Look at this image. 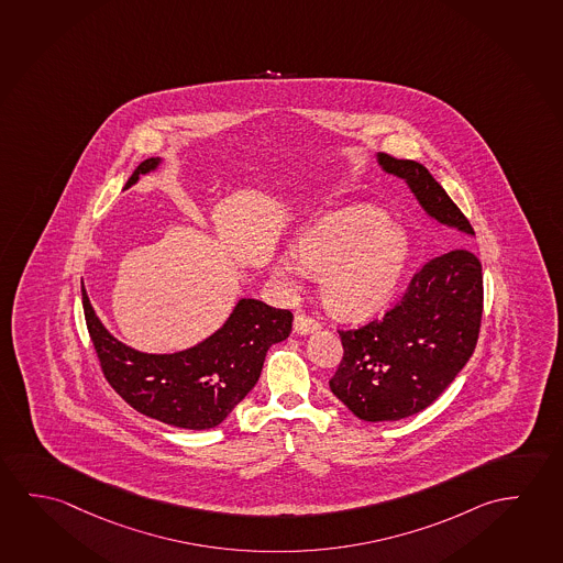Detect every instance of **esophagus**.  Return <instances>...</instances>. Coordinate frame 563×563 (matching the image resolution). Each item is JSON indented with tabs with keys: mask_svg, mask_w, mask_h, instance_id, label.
Wrapping results in <instances>:
<instances>
[{
	"mask_svg": "<svg viewBox=\"0 0 563 563\" xmlns=\"http://www.w3.org/2000/svg\"><path fill=\"white\" fill-rule=\"evenodd\" d=\"M319 329H321V322L317 321V319H312V317L303 314V312L295 314L294 331L297 334H311V332H317Z\"/></svg>",
	"mask_w": 563,
	"mask_h": 563,
	"instance_id": "esophagus-1",
	"label": "esophagus"
}]
</instances>
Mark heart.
Masks as SVG:
<instances>
[{
  "instance_id": "obj_1",
  "label": "heart",
  "mask_w": 563,
  "mask_h": 563,
  "mask_svg": "<svg viewBox=\"0 0 563 563\" xmlns=\"http://www.w3.org/2000/svg\"><path fill=\"white\" fill-rule=\"evenodd\" d=\"M409 260L399 224L374 207H350L322 214L294 244V254L274 266L287 286L311 272L321 274L322 299L342 319H366L391 301Z\"/></svg>"
}]
</instances>
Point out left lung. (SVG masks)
Masks as SVG:
<instances>
[{"instance_id": "obj_1", "label": "left lung", "mask_w": 563, "mask_h": 563, "mask_svg": "<svg viewBox=\"0 0 563 563\" xmlns=\"http://www.w3.org/2000/svg\"><path fill=\"white\" fill-rule=\"evenodd\" d=\"M377 162L409 186L434 221L473 236L465 214L422 164L389 154H377ZM482 312L479 258L467 246L432 256L382 319L339 331L344 356L329 382L331 391L367 422L417 415L437 401L472 357Z\"/></svg>"}]
</instances>
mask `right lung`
<instances>
[{
	"label": "right lung",
	"mask_w": 563,
	"mask_h": 563,
	"mask_svg": "<svg viewBox=\"0 0 563 563\" xmlns=\"http://www.w3.org/2000/svg\"><path fill=\"white\" fill-rule=\"evenodd\" d=\"M161 158L141 162L126 181L156 170ZM84 314L109 385L133 409L170 427L213 429L249 395L272 344L286 340L294 314L258 299H241L219 331L174 354H144L117 340L99 321L81 284Z\"/></svg>",
	"instance_id": "1"
}]
</instances>
